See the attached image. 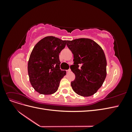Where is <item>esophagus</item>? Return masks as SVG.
Wrapping results in <instances>:
<instances>
[{
    "label": "esophagus",
    "mask_w": 132,
    "mask_h": 132,
    "mask_svg": "<svg viewBox=\"0 0 132 132\" xmlns=\"http://www.w3.org/2000/svg\"><path fill=\"white\" fill-rule=\"evenodd\" d=\"M70 71H71V70H70V69H69L67 70V73H69V72H70Z\"/></svg>",
    "instance_id": "34e87169"
}]
</instances>
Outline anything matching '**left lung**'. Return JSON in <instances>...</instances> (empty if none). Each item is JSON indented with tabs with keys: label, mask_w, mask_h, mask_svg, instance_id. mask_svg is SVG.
<instances>
[{
	"label": "left lung",
	"mask_w": 132,
	"mask_h": 132,
	"mask_svg": "<svg viewBox=\"0 0 132 132\" xmlns=\"http://www.w3.org/2000/svg\"><path fill=\"white\" fill-rule=\"evenodd\" d=\"M67 46L74 55V64L70 66L75 75V80L71 82L72 89L82 96H90L100 88L106 77L104 52L89 38L67 41Z\"/></svg>",
	"instance_id": "1"
}]
</instances>
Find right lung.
I'll list each match as a JSON object with an SVG mask.
<instances>
[{
	"mask_svg": "<svg viewBox=\"0 0 132 132\" xmlns=\"http://www.w3.org/2000/svg\"><path fill=\"white\" fill-rule=\"evenodd\" d=\"M66 45V41L47 36L34 47L28 62L30 81L38 93L50 95L58 90L65 70L60 69L59 54Z\"/></svg>",
	"mask_w": 132,
	"mask_h": 132,
	"instance_id": "1",
	"label": "right lung"
}]
</instances>
